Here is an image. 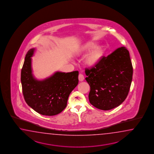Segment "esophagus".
<instances>
[{"label":"esophagus","instance_id":"1","mask_svg":"<svg viewBox=\"0 0 154 154\" xmlns=\"http://www.w3.org/2000/svg\"><path fill=\"white\" fill-rule=\"evenodd\" d=\"M84 80V76L82 74H80L79 75V80L80 82H82Z\"/></svg>","mask_w":154,"mask_h":154}]
</instances>
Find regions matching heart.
I'll list each match as a JSON object with an SVG mask.
<instances>
[{
	"mask_svg": "<svg viewBox=\"0 0 154 154\" xmlns=\"http://www.w3.org/2000/svg\"><path fill=\"white\" fill-rule=\"evenodd\" d=\"M88 53L84 58V63L89 67L96 66L100 62L105 54V47L102 46H97L94 42H88L80 46L77 50V54L82 56Z\"/></svg>",
	"mask_w": 154,
	"mask_h": 154,
	"instance_id": "heart-1",
	"label": "heart"
}]
</instances>
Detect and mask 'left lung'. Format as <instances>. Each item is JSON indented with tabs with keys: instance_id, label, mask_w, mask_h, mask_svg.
I'll return each instance as SVG.
<instances>
[{
	"instance_id": "8db88e82",
	"label": "left lung",
	"mask_w": 154,
	"mask_h": 154,
	"mask_svg": "<svg viewBox=\"0 0 154 154\" xmlns=\"http://www.w3.org/2000/svg\"><path fill=\"white\" fill-rule=\"evenodd\" d=\"M90 86L89 101L96 108L107 111L117 107L127 98L133 76L129 53L125 47L103 57L96 66L85 70Z\"/></svg>"
}]
</instances>
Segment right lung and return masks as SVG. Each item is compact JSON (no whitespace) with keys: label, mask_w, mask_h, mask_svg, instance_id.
Wrapping results in <instances>:
<instances>
[{"label":"right lung","mask_w":154,"mask_h":154,"mask_svg":"<svg viewBox=\"0 0 154 154\" xmlns=\"http://www.w3.org/2000/svg\"><path fill=\"white\" fill-rule=\"evenodd\" d=\"M35 48L26 54L21 72V82L24 99L35 111L45 116L60 113L66 106L71 92L78 85V71L57 72L43 80H38L33 75L31 58Z\"/></svg>","instance_id":"right-lung-1"}]
</instances>
